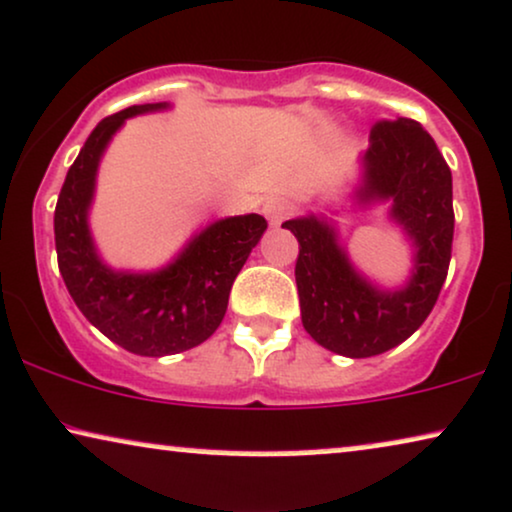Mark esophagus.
<instances>
[{
    "mask_svg": "<svg viewBox=\"0 0 512 512\" xmlns=\"http://www.w3.org/2000/svg\"><path fill=\"white\" fill-rule=\"evenodd\" d=\"M262 212H264V217H267L269 224L279 226L281 221L291 214V202H288L286 197H269V200L264 202Z\"/></svg>",
    "mask_w": 512,
    "mask_h": 512,
    "instance_id": "1",
    "label": "esophagus"
}]
</instances>
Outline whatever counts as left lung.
Masks as SVG:
<instances>
[{"instance_id": "obj_1", "label": "left lung", "mask_w": 512, "mask_h": 512, "mask_svg": "<svg viewBox=\"0 0 512 512\" xmlns=\"http://www.w3.org/2000/svg\"><path fill=\"white\" fill-rule=\"evenodd\" d=\"M346 197L350 209L386 205V219L412 248L405 283L386 288L362 274L329 214L288 219L283 229L300 243L295 283L307 334L336 355L372 357L415 334L439 298L453 245V178L420 123L381 121L357 159V178Z\"/></svg>"}]
</instances>
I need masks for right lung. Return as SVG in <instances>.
<instances>
[{
	"label": "right lung",
	"mask_w": 512,
	"mask_h": 512,
	"mask_svg": "<svg viewBox=\"0 0 512 512\" xmlns=\"http://www.w3.org/2000/svg\"><path fill=\"white\" fill-rule=\"evenodd\" d=\"M166 109L169 102L135 104L97 123L54 209L59 272L73 303L109 341L143 357L183 353L219 329L233 281L267 231L260 214H240L193 233L174 260L152 272L116 269L102 260L90 231V209L104 152L128 119Z\"/></svg>",
	"instance_id": "add662e5"
}]
</instances>
